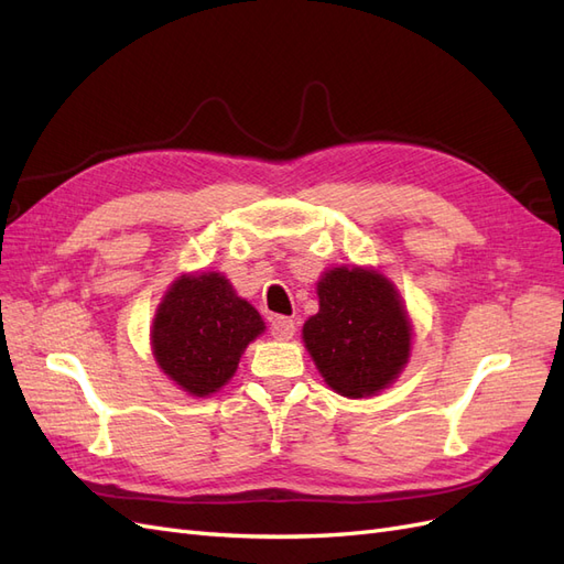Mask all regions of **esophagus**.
<instances>
[{
	"mask_svg": "<svg viewBox=\"0 0 564 564\" xmlns=\"http://www.w3.org/2000/svg\"><path fill=\"white\" fill-rule=\"evenodd\" d=\"M270 334L275 336L278 340H289L294 334H296V324L292 317H284V315H278L270 319Z\"/></svg>",
	"mask_w": 564,
	"mask_h": 564,
	"instance_id": "obj_1",
	"label": "esophagus"
}]
</instances>
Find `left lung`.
I'll return each mask as SVG.
<instances>
[{
	"label": "left lung",
	"instance_id": "8db88e82",
	"mask_svg": "<svg viewBox=\"0 0 564 564\" xmlns=\"http://www.w3.org/2000/svg\"><path fill=\"white\" fill-rule=\"evenodd\" d=\"M317 296L319 313L303 324V340L324 381L346 398H369L395 381L412 327L392 284L373 270L334 268Z\"/></svg>",
	"mask_w": 564,
	"mask_h": 564
}]
</instances>
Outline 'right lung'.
Masks as SVG:
<instances>
[{"instance_id": "obj_1", "label": "right lung", "mask_w": 564, "mask_h": 564, "mask_svg": "<svg viewBox=\"0 0 564 564\" xmlns=\"http://www.w3.org/2000/svg\"><path fill=\"white\" fill-rule=\"evenodd\" d=\"M263 329L261 315L224 275H183L160 303L152 352L169 379L204 398L230 381L249 340Z\"/></svg>"}]
</instances>
